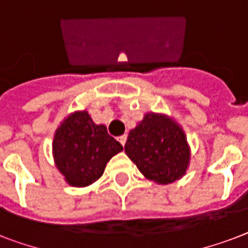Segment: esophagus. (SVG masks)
Returning a JSON list of instances; mask_svg holds the SVG:
<instances>
[{"label":"esophagus","instance_id":"esophagus-1","mask_svg":"<svg viewBox=\"0 0 248 248\" xmlns=\"http://www.w3.org/2000/svg\"><path fill=\"white\" fill-rule=\"evenodd\" d=\"M126 140H127V136H126V135L118 136V141H120L122 145H124V144H126Z\"/></svg>","mask_w":248,"mask_h":248}]
</instances>
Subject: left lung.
<instances>
[{
  "mask_svg": "<svg viewBox=\"0 0 248 248\" xmlns=\"http://www.w3.org/2000/svg\"><path fill=\"white\" fill-rule=\"evenodd\" d=\"M124 152L144 176L158 184L180 179L190 153L184 131L169 117L148 113L130 131Z\"/></svg>",
  "mask_w": 248,
  "mask_h": 248,
  "instance_id": "1",
  "label": "left lung"
}]
</instances>
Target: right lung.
Returning <instances> with one entry per match:
<instances>
[{
  "instance_id": "right-lung-1",
  "label": "right lung",
  "mask_w": 248,
  "mask_h": 248,
  "mask_svg": "<svg viewBox=\"0 0 248 248\" xmlns=\"http://www.w3.org/2000/svg\"><path fill=\"white\" fill-rule=\"evenodd\" d=\"M122 149L104 124H93L86 110L65 118L56 130L52 143L56 167L72 186L95 183L109 159Z\"/></svg>"
}]
</instances>
